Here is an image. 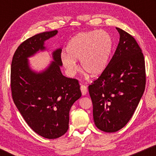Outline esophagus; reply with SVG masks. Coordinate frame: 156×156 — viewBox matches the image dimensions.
I'll list each match as a JSON object with an SVG mask.
<instances>
[{
    "label": "esophagus",
    "mask_w": 156,
    "mask_h": 156,
    "mask_svg": "<svg viewBox=\"0 0 156 156\" xmlns=\"http://www.w3.org/2000/svg\"><path fill=\"white\" fill-rule=\"evenodd\" d=\"M81 91L82 95H86L87 92V87L86 85H81Z\"/></svg>",
    "instance_id": "esophagus-1"
}]
</instances>
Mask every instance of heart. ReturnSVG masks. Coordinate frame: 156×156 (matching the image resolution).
<instances>
[{"label": "heart", "instance_id": "obj_1", "mask_svg": "<svg viewBox=\"0 0 156 156\" xmlns=\"http://www.w3.org/2000/svg\"><path fill=\"white\" fill-rule=\"evenodd\" d=\"M113 47L112 37L106 31L94 30L79 33L68 43V54H62V62L71 75L79 69L75 60H80L81 67L87 74L97 76L108 65Z\"/></svg>", "mask_w": 156, "mask_h": 156}]
</instances>
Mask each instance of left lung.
Returning a JSON list of instances; mask_svg holds the SVG:
<instances>
[{"mask_svg":"<svg viewBox=\"0 0 156 156\" xmlns=\"http://www.w3.org/2000/svg\"><path fill=\"white\" fill-rule=\"evenodd\" d=\"M120 40L112 58L89 86L93 117L98 129L112 133L133 116L146 87V66L141 49L133 36L116 27Z\"/></svg>","mask_w":156,"mask_h":156,"instance_id":"8db88e82","label":"left lung"}]
</instances>
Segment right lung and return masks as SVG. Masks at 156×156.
Returning a JSON list of instances; mask_svg holds the SVG:
<instances>
[{"mask_svg":"<svg viewBox=\"0 0 156 156\" xmlns=\"http://www.w3.org/2000/svg\"><path fill=\"white\" fill-rule=\"evenodd\" d=\"M57 30L37 34L23 42L12 57L10 88L13 101L30 127L38 135L54 139L64 135L69 128V113L82 96L79 81L62 75V50L53 52L50 67L36 74L29 68L27 58L39 50Z\"/></svg>","mask_w":156,"mask_h":156,"instance_id":"obj_1","label":"right lung"}]
</instances>
